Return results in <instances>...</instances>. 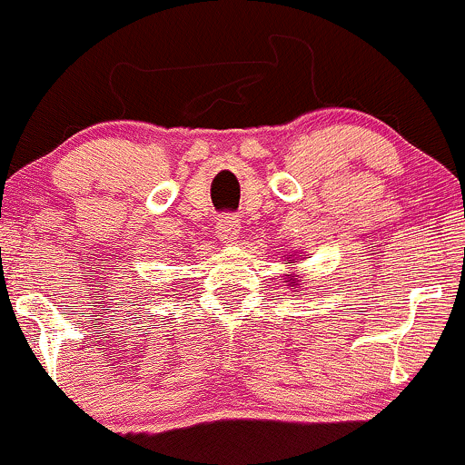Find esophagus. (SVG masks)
Masks as SVG:
<instances>
[{
  "mask_svg": "<svg viewBox=\"0 0 465 465\" xmlns=\"http://www.w3.org/2000/svg\"><path fill=\"white\" fill-rule=\"evenodd\" d=\"M240 233V221L238 216L233 214H223L216 221V236L223 240V242H233Z\"/></svg>",
  "mask_w": 465,
  "mask_h": 465,
  "instance_id": "obj_1",
  "label": "esophagus"
}]
</instances>
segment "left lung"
Listing matches in <instances>:
<instances>
[{"label":"left lung","instance_id":"obj_1","mask_svg":"<svg viewBox=\"0 0 465 465\" xmlns=\"http://www.w3.org/2000/svg\"><path fill=\"white\" fill-rule=\"evenodd\" d=\"M288 264H291V262H288ZM292 284H295V282H292Z\"/></svg>","mask_w":465,"mask_h":465}]
</instances>
